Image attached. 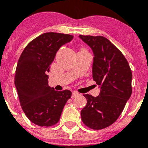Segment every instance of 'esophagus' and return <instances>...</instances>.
<instances>
[{"label": "esophagus", "mask_w": 148, "mask_h": 148, "mask_svg": "<svg viewBox=\"0 0 148 148\" xmlns=\"http://www.w3.org/2000/svg\"><path fill=\"white\" fill-rule=\"evenodd\" d=\"M78 95H79V94H78V92H76V91H73V93H72V98H75L76 97H78Z\"/></svg>", "instance_id": "esophagus-1"}]
</instances>
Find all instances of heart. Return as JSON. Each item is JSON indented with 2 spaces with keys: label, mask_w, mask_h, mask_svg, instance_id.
<instances>
[{
  "label": "heart",
  "mask_w": 148,
  "mask_h": 148,
  "mask_svg": "<svg viewBox=\"0 0 148 148\" xmlns=\"http://www.w3.org/2000/svg\"><path fill=\"white\" fill-rule=\"evenodd\" d=\"M81 51H86V50H85V49H81Z\"/></svg>",
  "instance_id": "obj_1"
}]
</instances>
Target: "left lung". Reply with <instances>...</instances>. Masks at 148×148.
Here are the masks:
<instances>
[{
  "label": "left lung",
  "mask_w": 148,
  "mask_h": 148,
  "mask_svg": "<svg viewBox=\"0 0 148 148\" xmlns=\"http://www.w3.org/2000/svg\"><path fill=\"white\" fill-rule=\"evenodd\" d=\"M78 37L92 50L93 79L100 88L96 97L84 94L87 104L81 111V119L91 129H105L117 120L132 95V70L123 54L106 38Z\"/></svg>",
  "instance_id": "left-lung-1"
}]
</instances>
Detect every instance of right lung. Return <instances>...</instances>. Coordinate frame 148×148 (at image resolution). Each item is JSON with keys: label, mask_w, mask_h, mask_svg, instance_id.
I'll return each mask as SVG.
<instances>
[{"label": "right lung", "mask_w": 148, "mask_h": 148, "mask_svg": "<svg viewBox=\"0 0 148 148\" xmlns=\"http://www.w3.org/2000/svg\"><path fill=\"white\" fill-rule=\"evenodd\" d=\"M73 38L71 35L43 33L32 40L19 57L15 86L24 112L38 126L56 124L71 97L70 90L57 91L49 86L47 73L60 47Z\"/></svg>", "instance_id": "obj_1"}]
</instances>
